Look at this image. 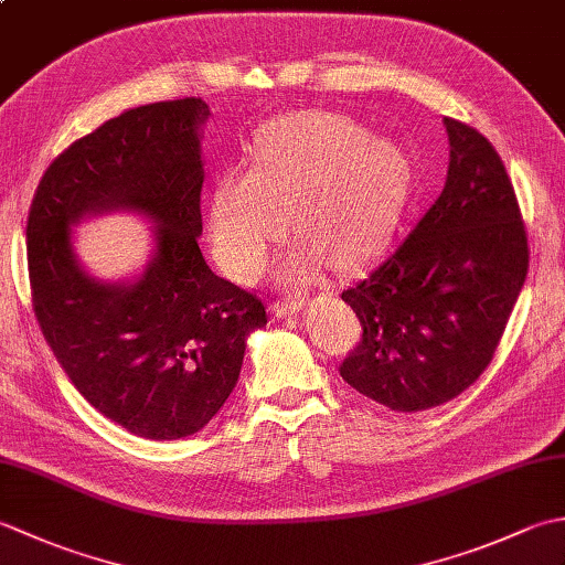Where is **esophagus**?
Masks as SVG:
<instances>
[{
  "label": "esophagus",
  "mask_w": 565,
  "mask_h": 565,
  "mask_svg": "<svg viewBox=\"0 0 565 565\" xmlns=\"http://www.w3.org/2000/svg\"><path fill=\"white\" fill-rule=\"evenodd\" d=\"M306 308V296H291L286 301L274 303V316L286 318V316H298Z\"/></svg>",
  "instance_id": "34e87169"
}]
</instances>
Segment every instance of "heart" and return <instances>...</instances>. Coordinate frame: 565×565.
<instances>
[{
  "mask_svg": "<svg viewBox=\"0 0 565 565\" xmlns=\"http://www.w3.org/2000/svg\"><path fill=\"white\" fill-rule=\"evenodd\" d=\"M413 186L415 162L403 142L332 111L281 116L259 130L252 164L215 177L206 196L213 252L235 279H257L291 215L303 245L286 276L310 279L322 257L352 269L388 243Z\"/></svg>",
  "mask_w": 565,
  "mask_h": 565,
  "instance_id": "obj_1",
  "label": "heart"
}]
</instances>
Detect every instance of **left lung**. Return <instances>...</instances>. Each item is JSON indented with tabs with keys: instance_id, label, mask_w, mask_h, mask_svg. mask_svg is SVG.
Listing matches in <instances>:
<instances>
[{
	"instance_id": "left-lung-1",
	"label": "left lung",
	"mask_w": 565,
	"mask_h": 565,
	"mask_svg": "<svg viewBox=\"0 0 565 565\" xmlns=\"http://www.w3.org/2000/svg\"><path fill=\"white\" fill-rule=\"evenodd\" d=\"M444 126L449 170L439 199L342 291L364 334L340 374L398 413L447 403L483 374L530 267L500 154L476 128L454 118Z\"/></svg>"
}]
</instances>
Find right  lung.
Wrapping results in <instances>:
<instances>
[{
	"label": "right lung",
	"instance_id": "1",
	"mask_svg": "<svg viewBox=\"0 0 565 565\" xmlns=\"http://www.w3.org/2000/svg\"><path fill=\"white\" fill-rule=\"evenodd\" d=\"M196 97L124 111L47 167L29 211L33 310L45 342L89 405L146 439H182L233 393L249 332L267 326L257 296L203 259ZM126 210L153 225V252L134 280L84 273L71 227Z\"/></svg>",
	"mask_w": 565,
	"mask_h": 565
}]
</instances>
